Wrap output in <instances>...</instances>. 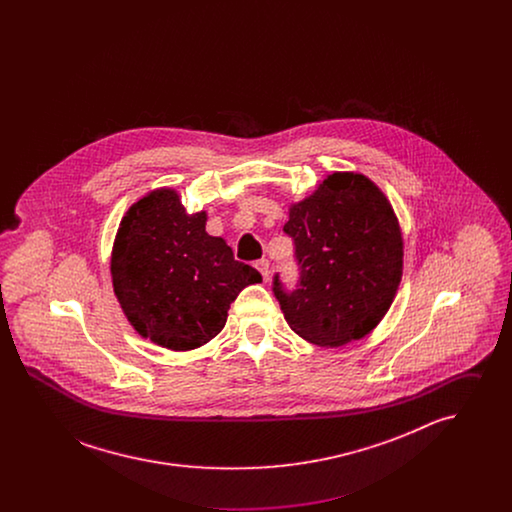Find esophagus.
Listing matches in <instances>:
<instances>
[{
	"instance_id": "esophagus-1",
	"label": "esophagus",
	"mask_w": 512,
	"mask_h": 512,
	"mask_svg": "<svg viewBox=\"0 0 512 512\" xmlns=\"http://www.w3.org/2000/svg\"><path fill=\"white\" fill-rule=\"evenodd\" d=\"M268 267H270V265H268V259H259V261L255 263V268L263 274L265 280H268V274H270V268Z\"/></svg>"
}]
</instances>
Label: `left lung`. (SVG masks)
Instances as JSON below:
<instances>
[{
	"label": "left lung",
	"instance_id": "left-lung-1",
	"mask_svg": "<svg viewBox=\"0 0 512 512\" xmlns=\"http://www.w3.org/2000/svg\"><path fill=\"white\" fill-rule=\"evenodd\" d=\"M284 232L295 245L299 280L276 295L303 340L340 347L361 340L388 313L403 274V238L382 190L357 172L330 174L290 207Z\"/></svg>",
	"mask_w": 512,
	"mask_h": 512
}]
</instances>
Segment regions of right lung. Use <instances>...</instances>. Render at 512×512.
<instances>
[{
  "label": "right lung",
  "mask_w": 512,
  "mask_h": 512,
  "mask_svg": "<svg viewBox=\"0 0 512 512\" xmlns=\"http://www.w3.org/2000/svg\"><path fill=\"white\" fill-rule=\"evenodd\" d=\"M207 213H186L174 190L144 195L122 217L111 276L134 330L172 351L213 340L230 303L261 274L205 232Z\"/></svg>",
  "instance_id": "add662e5"
}]
</instances>
